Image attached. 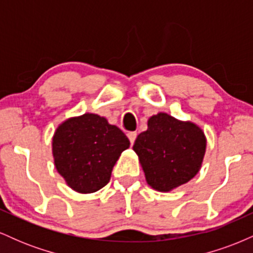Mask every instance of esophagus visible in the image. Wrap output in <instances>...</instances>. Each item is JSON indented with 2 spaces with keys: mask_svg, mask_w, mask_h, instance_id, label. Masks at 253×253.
<instances>
[{
  "mask_svg": "<svg viewBox=\"0 0 253 253\" xmlns=\"http://www.w3.org/2000/svg\"><path fill=\"white\" fill-rule=\"evenodd\" d=\"M127 136H128L130 144H133L135 141V138H136V132H128L127 133Z\"/></svg>",
  "mask_w": 253,
  "mask_h": 253,
  "instance_id": "esophagus-1",
  "label": "esophagus"
}]
</instances>
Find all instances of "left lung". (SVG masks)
Listing matches in <instances>:
<instances>
[{
    "instance_id": "1",
    "label": "left lung",
    "mask_w": 253,
    "mask_h": 253,
    "mask_svg": "<svg viewBox=\"0 0 253 253\" xmlns=\"http://www.w3.org/2000/svg\"><path fill=\"white\" fill-rule=\"evenodd\" d=\"M206 145L205 133L197 125L158 113L149 119L147 129L136 136L133 150L147 184L158 191H170L199 172Z\"/></svg>"
}]
</instances>
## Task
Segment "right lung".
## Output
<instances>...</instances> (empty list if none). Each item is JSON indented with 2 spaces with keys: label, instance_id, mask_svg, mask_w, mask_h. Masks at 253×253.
<instances>
[{
  "label": "right lung",
  "instance_id": "obj_1",
  "mask_svg": "<svg viewBox=\"0 0 253 253\" xmlns=\"http://www.w3.org/2000/svg\"><path fill=\"white\" fill-rule=\"evenodd\" d=\"M128 147L123 130L92 113L65 120L52 139L57 171L71 189L81 194L103 188L119 157Z\"/></svg>",
  "mask_w": 253,
  "mask_h": 253
}]
</instances>
